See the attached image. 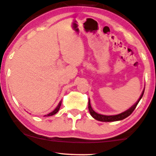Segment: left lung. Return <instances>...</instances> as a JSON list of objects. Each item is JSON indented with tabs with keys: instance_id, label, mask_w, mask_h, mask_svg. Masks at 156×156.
Listing matches in <instances>:
<instances>
[{
	"instance_id": "left-lung-1",
	"label": "left lung",
	"mask_w": 156,
	"mask_h": 156,
	"mask_svg": "<svg viewBox=\"0 0 156 156\" xmlns=\"http://www.w3.org/2000/svg\"><path fill=\"white\" fill-rule=\"evenodd\" d=\"M144 92V90H143L142 92L141 96H140L139 99L137 101V102L133 107H131L130 108L127 110H126L125 112H121V113L115 115H101L95 112V111L93 110L91 107V104H90V101L89 99V102H88V108H89V111H90V113L91 115L92 116V118H94L95 119L98 120V121H104V122H110V121H121V120H123L124 119H126V117L129 115L132 114V112L134 111V109H136V107L138 105V102L140 101V100L141 99V98L143 97Z\"/></svg>"
}]
</instances>
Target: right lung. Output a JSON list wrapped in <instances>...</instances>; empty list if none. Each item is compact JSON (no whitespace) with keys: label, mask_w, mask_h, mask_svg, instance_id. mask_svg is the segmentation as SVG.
<instances>
[{"label":"right lung","mask_w":156,"mask_h":156,"mask_svg":"<svg viewBox=\"0 0 156 156\" xmlns=\"http://www.w3.org/2000/svg\"><path fill=\"white\" fill-rule=\"evenodd\" d=\"M61 101L60 102V103L58 104V107H56L55 109H54V110L52 111V112H50V113H49V114H47V115H46L45 116H51V115H55V114H56L58 112V110H59V109H60V107H61Z\"/></svg>","instance_id":"obj_1"}]
</instances>
